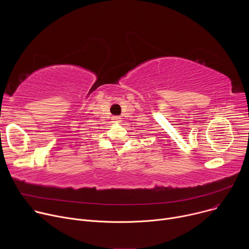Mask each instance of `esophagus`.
<instances>
[{"mask_svg": "<svg viewBox=\"0 0 249 249\" xmlns=\"http://www.w3.org/2000/svg\"><path fill=\"white\" fill-rule=\"evenodd\" d=\"M122 118L121 117H119V116H115V117H113V120H114V122H116V123H119V122H121L122 120Z\"/></svg>", "mask_w": 249, "mask_h": 249, "instance_id": "34e87169", "label": "esophagus"}]
</instances>
